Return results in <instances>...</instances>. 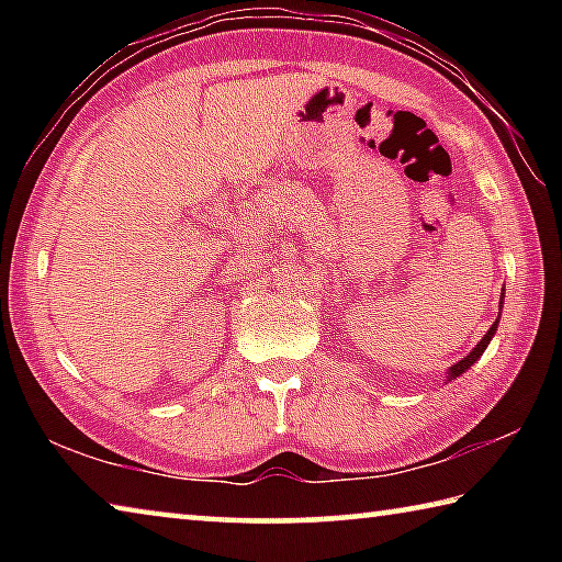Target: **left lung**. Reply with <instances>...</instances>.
Listing matches in <instances>:
<instances>
[{
  "label": "left lung",
  "instance_id": "obj_1",
  "mask_svg": "<svg viewBox=\"0 0 562 562\" xmlns=\"http://www.w3.org/2000/svg\"><path fill=\"white\" fill-rule=\"evenodd\" d=\"M503 304V302H501ZM496 329H498V319L496 322H493V325H491V329L486 331V335H483V339L479 341V345H475L471 351H469V355H465L461 361H456V364L453 367H449V372H446V382H451V379H456V376H461L463 372H465V369H471L473 364H475V361H479L481 359V355H483V351H486V347L491 345V339H493V335H496Z\"/></svg>",
  "mask_w": 562,
  "mask_h": 562
}]
</instances>
